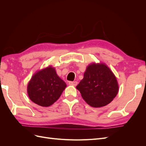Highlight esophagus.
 Here are the masks:
<instances>
[{
	"instance_id": "esophagus-1",
	"label": "esophagus",
	"mask_w": 146,
	"mask_h": 146,
	"mask_svg": "<svg viewBox=\"0 0 146 146\" xmlns=\"http://www.w3.org/2000/svg\"><path fill=\"white\" fill-rule=\"evenodd\" d=\"M69 84L70 85H73V86H76L77 84H78V82H76V81H74V82H69Z\"/></svg>"
}]
</instances>
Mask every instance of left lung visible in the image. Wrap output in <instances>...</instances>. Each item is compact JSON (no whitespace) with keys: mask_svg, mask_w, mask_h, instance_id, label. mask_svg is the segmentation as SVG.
I'll return each instance as SVG.
<instances>
[{"mask_svg":"<svg viewBox=\"0 0 146 146\" xmlns=\"http://www.w3.org/2000/svg\"><path fill=\"white\" fill-rule=\"evenodd\" d=\"M86 102L92 107L110 104L116 96L118 84L116 77L104 64L88 66L83 80L76 86Z\"/></svg>","mask_w":146,"mask_h":146,"instance_id":"obj_1","label":"left lung"}]
</instances>
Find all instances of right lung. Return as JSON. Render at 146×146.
I'll list each match as a JSON object with an SVG mask.
<instances>
[{
    "instance_id": "1",
    "label": "right lung",
    "mask_w": 146,
    "mask_h": 146,
    "mask_svg": "<svg viewBox=\"0 0 146 146\" xmlns=\"http://www.w3.org/2000/svg\"><path fill=\"white\" fill-rule=\"evenodd\" d=\"M66 87L54 68L48 67L38 71L28 84L30 99L41 107H48L56 102Z\"/></svg>"
}]
</instances>
